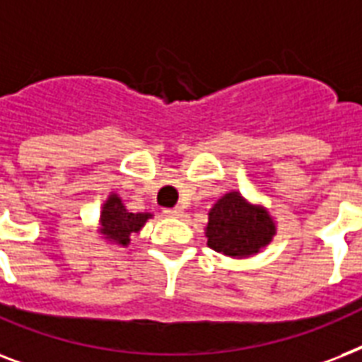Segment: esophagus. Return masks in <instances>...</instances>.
Instances as JSON below:
<instances>
[{"label":"esophagus","instance_id":"34e87169","mask_svg":"<svg viewBox=\"0 0 362 362\" xmlns=\"http://www.w3.org/2000/svg\"><path fill=\"white\" fill-rule=\"evenodd\" d=\"M164 215H168V217H181L183 209L181 207H170V209H164Z\"/></svg>","mask_w":362,"mask_h":362}]
</instances>
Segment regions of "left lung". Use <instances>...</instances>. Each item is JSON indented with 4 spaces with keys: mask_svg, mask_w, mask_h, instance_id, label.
Returning <instances> with one entry per match:
<instances>
[{
    "mask_svg": "<svg viewBox=\"0 0 362 362\" xmlns=\"http://www.w3.org/2000/svg\"><path fill=\"white\" fill-rule=\"evenodd\" d=\"M276 236V221L260 204H251L238 190H230L207 213V245L232 259L260 253Z\"/></svg>",
    "mask_w": 362,
    "mask_h": 362,
    "instance_id": "1",
    "label": "left lung"
}]
</instances>
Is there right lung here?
<instances>
[{"label":"right lung","instance_id":"right-lung-1","mask_svg":"<svg viewBox=\"0 0 362 362\" xmlns=\"http://www.w3.org/2000/svg\"><path fill=\"white\" fill-rule=\"evenodd\" d=\"M151 213H130L122 204L119 194L107 196L103 202L102 211H100V228L98 232L102 234L109 243L126 247L130 243L132 234H137L143 225L151 219Z\"/></svg>","mask_w":362,"mask_h":362}]
</instances>
